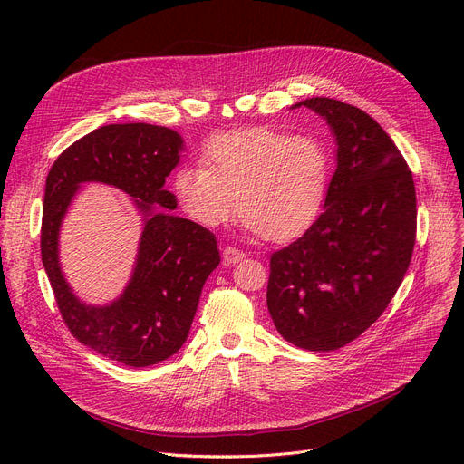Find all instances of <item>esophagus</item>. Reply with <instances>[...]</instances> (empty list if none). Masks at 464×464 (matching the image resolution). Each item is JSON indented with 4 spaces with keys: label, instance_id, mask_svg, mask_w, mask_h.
<instances>
[{
    "label": "esophagus",
    "instance_id": "obj_1",
    "mask_svg": "<svg viewBox=\"0 0 464 464\" xmlns=\"http://www.w3.org/2000/svg\"><path fill=\"white\" fill-rule=\"evenodd\" d=\"M222 257H224V263L235 265V263L245 259V252H240V250L235 248V246H226L224 252H222Z\"/></svg>",
    "mask_w": 464,
    "mask_h": 464
}]
</instances>
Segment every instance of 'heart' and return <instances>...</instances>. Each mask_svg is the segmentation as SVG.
Returning a JSON list of instances; mask_svg holds the SVG:
<instances>
[{
  "label": "heart",
  "instance_id": "heart-1",
  "mask_svg": "<svg viewBox=\"0 0 464 464\" xmlns=\"http://www.w3.org/2000/svg\"><path fill=\"white\" fill-rule=\"evenodd\" d=\"M203 161L182 165L173 191L203 227L222 226L237 205L248 233L289 240L318 216L329 182V154L314 135L254 126L210 137Z\"/></svg>",
  "mask_w": 464,
  "mask_h": 464
}]
</instances>
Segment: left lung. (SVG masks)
Instances as JSON below:
<instances>
[{
    "label": "left lung",
    "mask_w": 464,
    "mask_h": 464,
    "mask_svg": "<svg viewBox=\"0 0 464 464\" xmlns=\"http://www.w3.org/2000/svg\"><path fill=\"white\" fill-rule=\"evenodd\" d=\"M303 105L327 120L336 170L318 219L271 256L266 306L287 343L331 352L367 331L397 294L416 242V188L367 112L329 97L291 109Z\"/></svg>",
    "instance_id": "1"
}]
</instances>
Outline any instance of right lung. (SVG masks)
I'll return each mask as SVG.
<instances>
[{"instance_id": "obj_1", "label": "right lung", "mask_w": 464, "mask_h": 464, "mask_svg": "<svg viewBox=\"0 0 464 464\" xmlns=\"http://www.w3.org/2000/svg\"><path fill=\"white\" fill-rule=\"evenodd\" d=\"M182 149V137L169 128L109 124L72 142L46 177L41 257L62 318L79 343L128 367H150L182 348L203 285L219 265L214 233L175 216L177 198L163 189ZM84 181L126 190L145 222L132 280L105 307L79 302L59 269L61 219Z\"/></svg>"}]
</instances>
